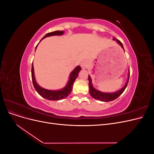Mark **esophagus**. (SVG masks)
<instances>
[{
	"label": "esophagus",
	"mask_w": 154,
	"mask_h": 154,
	"mask_svg": "<svg viewBox=\"0 0 154 154\" xmlns=\"http://www.w3.org/2000/svg\"><path fill=\"white\" fill-rule=\"evenodd\" d=\"M88 63L87 61H83L82 63H81V66L83 69H85L88 67Z\"/></svg>",
	"instance_id": "1"
}]
</instances>
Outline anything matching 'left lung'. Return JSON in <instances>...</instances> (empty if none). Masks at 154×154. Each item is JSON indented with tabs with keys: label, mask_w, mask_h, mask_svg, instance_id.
<instances>
[{
	"label": "left lung",
	"mask_w": 154,
	"mask_h": 154,
	"mask_svg": "<svg viewBox=\"0 0 154 154\" xmlns=\"http://www.w3.org/2000/svg\"><path fill=\"white\" fill-rule=\"evenodd\" d=\"M114 40L116 41V42H117L118 44H119L121 45V47H122L123 50H124V48H123V44L119 40H117L116 38H113ZM125 51V50H124ZM129 77H130V70H129V72H128V80L126 82V84L121 88L120 90L118 91L117 92H112V93H107V92H101L98 90L96 89V88H94V87L92 86V79L91 78V76L88 75V86H89V92H90V94L91 96L94 97V99L96 100H100L101 101H113L116 99H117L118 97L122 94V93L124 92V91L125 90L126 87H127V85H128V80H129Z\"/></svg>",
	"instance_id": "obj_1"
}]
</instances>
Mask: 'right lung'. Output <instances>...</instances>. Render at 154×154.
Wrapping results in <instances>:
<instances>
[{
    "instance_id": "1",
    "label": "right lung",
    "mask_w": 154,
    "mask_h": 154,
    "mask_svg": "<svg viewBox=\"0 0 154 154\" xmlns=\"http://www.w3.org/2000/svg\"><path fill=\"white\" fill-rule=\"evenodd\" d=\"M63 31H56L53 32H49V33L46 34L42 39L46 38V37L51 36H54V35H62L63 34ZM41 41V40H40ZM37 45L36 46V49L37 48ZM35 49V50H36ZM81 67L78 66L75 69H74L73 71L70 74L69 76V80L67 83L66 87H64L63 88L60 90L58 91H51L48 90L41 87L39 86L36 82L35 77V73H34V67H33V63H32V67H31V78H32V84L35 88L36 92L38 93V94L42 96L44 98L49 100H52V101H57L66 98L67 96H68L71 92L72 91V85L75 81L77 77L78 76V74L81 71Z\"/></svg>"
}]
</instances>
